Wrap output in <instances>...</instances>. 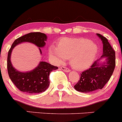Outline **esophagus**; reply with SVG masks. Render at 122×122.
<instances>
[{"label": "esophagus", "mask_w": 122, "mask_h": 122, "mask_svg": "<svg viewBox=\"0 0 122 122\" xmlns=\"http://www.w3.org/2000/svg\"><path fill=\"white\" fill-rule=\"evenodd\" d=\"M61 69L63 70V71H65V72H69V71H70L69 69L67 68V67H65V66H61Z\"/></svg>", "instance_id": "34e87169"}]
</instances>
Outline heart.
Returning a JSON list of instances; mask_svg holds the SVG:
<instances>
[{
  "instance_id": "1",
  "label": "heart",
  "mask_w": 122,
  "mask_h": 122,
  "mask_svg": "<svg viewBox=\"0 0 122 122\" xmlns=\"http://www.w3.org/2000/svg\"><path fill=\"white\" fill-rule=\"evenodd\" d=\"M57 46L52 45L49 47L52 58L57 63H62L66 58H70L71 66L79 70L89 67L98 52L97 45L85 38L63 37L59 40Z\"/></svg>"
}]
</instances>
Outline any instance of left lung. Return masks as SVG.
Returning a JSON list of instances; mask_svg holds the SVG:
<instances>
[{
	"instance_id": "8db88e82",
	"label": "left lung",
	"mask_w": 122,
	"mask_h": 122,
	"mask_svg": "<svg viewBox=\"0 0 122 122\" xmlns=\"http://www.w3.org/2000/svg\"><path fill=\"white\" fill-rule=\"evenodd\" d=\"M97 35L103 44L102 57H106V61L102 63L99 61L100 59L97 60L89 69L81 72L80 80L74 86L75 89L80 92L88 93L103 89L111 77L115 69V51L106 37L99 33Z\"/></svg>"
}]
</instances>
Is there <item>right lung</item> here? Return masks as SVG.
I'll return each mask as SVG.
<instances>
[{"instance_id":"1","label":"right lung","mask_w":122,"mask_h":122,"mask_svg":"<svg viewBox=\"0 0 122 122\" xmlns=\"http://www.w3.org/2000/svg\"><path fill=\"white\" fill-rule=\"evenodd\" d=\"M47 36L41 32H31L19 37L13 43L7 55V67L10 79L17 89L28 93H40L45 91L49 85V74L58 69L45 61H41L37 67L30 71L20 72L15 69L10 61V56L15 46L22 42H30L39 47L45 45ZM40 52L42 53L41 49Z\"/></svg>"}]
</instances>
